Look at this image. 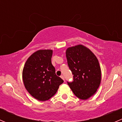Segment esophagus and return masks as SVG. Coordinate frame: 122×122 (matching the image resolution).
<instances>
[{"mask_svg":"<svg viewBox=\"0 0 122 122\" xmlns=\"http://www.w3.org/2000/svg\"><path fill=\"white\" fill-rule=\"evenodd\" d=\"M61 78H62V80H64L65 81V80H64V76H62V75H61Z\"/></svg>","mask_w":122,"mask_h":122,"instance_id":"obj_1","label":"esophagus"}]
</instances>
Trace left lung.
Returning <instances> with one entry per match:
<instances>
[{
	"instance_id": "obj_1",
	"label": "left lung",
	"mask_w": 122,
	"mask_h": 122,
	"mask_svg": "<svg viewBox=\"0 0 122 122\" xmlns=\"http://www.w3.org/2000/svg\"><path fill=\"white\" fill-rule=\"evenodd\" d=\"M66 57L73 81L67 82L74 94L81 100L94 95L101 82V69L97 58L82 45L68 48Z\"/></svg>"
}]
</instances>
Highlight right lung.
Here are the masks:
<instances>
[{"instance_id": "add662e5", "label": "right lung", "mask_w": 122, "mask_h": 122, "mask_svg": "<svg viewBox=\"0 0 122 122\" xmlns=\"http://www.w3.org/2000/svg\"><path fill=\"white\" fill-rule=\"evenodd\" d=\"M52 55V50H38L28 58L23 69L22 78L26 89L39 101L52 97L64 82L55 74L51 63Z\"/></svg>"}]
</instances>
